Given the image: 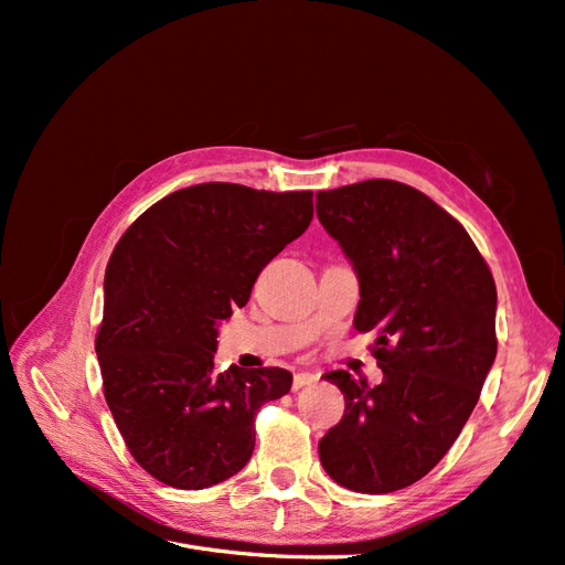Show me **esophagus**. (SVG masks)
Instances as JSON below:
<instances>
[{"label":"esophagus","instance_id":"1","mask_svg":"<svg viewBox=\"0 0 565 565\" xmlns=\"http://www.w3.org/2000/svg\"><path fill=\"white\" fill-rule=\"evenodd\" d=\"M316 380H318V374H313V372H297L295 380H292V388L297 391V388H301V386H309V384H313Z\"/></svg>","mask_w":565,"mask_h":565}]
</instances>
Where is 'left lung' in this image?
<instances>
[{
  "label": "left lung",
  "instance_id": "1",
  "mask_svg": "<svg viewBox=\"0 0 565 565\" xmlns=\"http://www.w3.org/2000/svg\"><path fill=\"white\" fill-rule=\"evenodd\" d=\"M316 198L361 280L353 324L374 334L384 372L377 386L324 374L347 407L318 443L320 465L339 486L384 494L417 483L465 429L498 353V289L465 226L417 188L370 179Z\"/></svg>",
  "mask_w": 565,
  "mask_h": 565
}]
</instances>
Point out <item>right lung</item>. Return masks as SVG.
<instances>
[{
	"mask_svg": "<svg viewBox=\"0 0 565 565\" xmlns=\"http://www.w3.org/2000/svg\"><path fill=\"white\" fill-rule=\"evenodd\" d=\"M311 218V191L200 183L152 204L115 245L96 332L104 396L160 483L202 490L241 471L259 407L292 386L282 367L216 372V324Z\"/></svg>",
	"mask_w": 565,
	"mask_h": 565,
	"instance_id": "right-lung-1",
	"label": "right lung"
}]
</instances>
